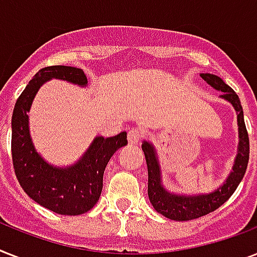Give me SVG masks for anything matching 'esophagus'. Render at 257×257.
Segmentation results:
<instances>
[{
  "instance_id": "34e87169",
  "label": "esophagus",
  "mask_w": 257,
  "mask_h": 257,
  "mask_svg": "<svg viewBox=\"0 0 257 257\" xmlns=\"http://www.w3.org/2000/svg\"><path fill=\"white\" fill-rule=\"evenodd\" d=\"M143 139V132H141L140 129L137 128H132L128 132V143L131 145H137Z\"/></svg>"
}]
</instances>
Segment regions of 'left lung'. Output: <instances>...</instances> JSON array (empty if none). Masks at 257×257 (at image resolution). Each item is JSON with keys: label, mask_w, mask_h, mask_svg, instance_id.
Masks as SVG:
<instances>
[{"label": "left lung", "mask_w": 257, "mask_h": 257, "mask_svg": "<svg viewBox=\"0 0 257 257\" xmlns=\"http://www.w3.org/2000/svg\"><path fill=\"white\" fill-rule=\"evenodd\" d=\"M200 77L207 82L208 85L215 88L216 90L223 92L220 94L221 98L231 102L237 113V126H239V147H237V156L232 172L224 181L221 187L208 195H175L163 187L161 184V172L159 159H157L156 149L151 143L144 141L141 148L144 151L147 167H148V197L152 203L153 208L165 217L176 221H187L208 215L216 211L227 201L236 188L239 187L240 181L243 180L247 171L248 160H249V139L244 122V113L239 96L235 90L228 86L220 77L211 73H201Z\"/></svg>", "instance_id": "obj_1"}]
</instances>
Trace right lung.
<instances>
[{
	"instance_id": "add662e5",
	"label": "right lung",
	"mask_w": 257,
	"mask_h": 257,
	"mask_svg": "<svg viewBox=\"0 0 257 257\" xmlns=\"http://www.w3.org/2000/svg\"><path fill=\"white\" fill-rule=\"evenodd\" d=\"M58 78L86 86L84 70L73 66L42 68L17 98L12 116V159L20 185L30 199L60 215L77 216L90 211L100 199L106 164L116 151L128 144L126 132L104 139L97 136L76 164L57 168L48 164L34 148L29 133V114L42 84Z\"/></svg>"
}]
</instances>
